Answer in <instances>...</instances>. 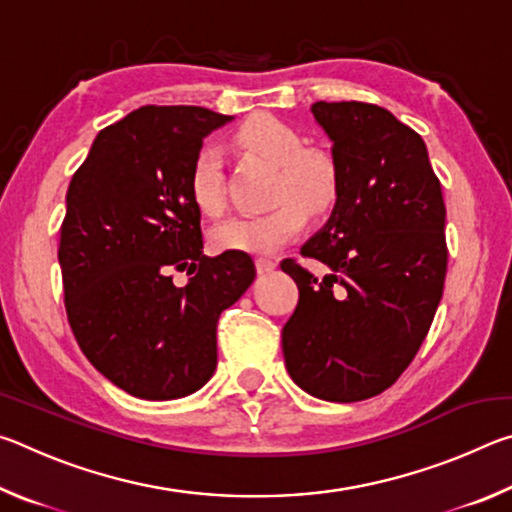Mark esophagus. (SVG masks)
<instances>
[{
	"label": "esophagus",
	"mask_w": 512,
	"mask_h": 512,
	"mask_svg": "<svg viewBox=\"0 0 512 512\" xmlns=\"http://www.w3.org/2000/svg\"><path fill=\"white\" fill-rule=\"evenodd\" d=\"M275 266H277V264L273 262V259H268V257H257V259H255L257 273H271Z\"/></svg>",
	"instance_id": "1"
}]
</instances>
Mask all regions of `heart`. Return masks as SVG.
Masks as SVG:
<instances>
[{
	"instance_id": "heart-1",
	"label": "heart",
	"mask_w": 512,
	"mask_h": 512,
	"mask_svg": "<svg viewBox=\"0 0 512 512\" xmlns=\"http://www.w3.org/2000/svg\"><path fill=\"white\" fill-rule=\"evenodd\" d=\"M235 144L275 167L271 210L232 216L212 230V246L221 253L268 255L296 239L307 225V212L325 214L339 198V167L332 155L305 149L296 126L275 115H253L235 131ZM187 192L196 210L216 216L225 207L221 153L205 144L187 171Z\"/></svg>"
}]
</instances>
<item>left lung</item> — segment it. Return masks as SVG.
I'll use <instances>...</instances> for the list:
<instances>
[{
  "label": "left lung",
  "mask_w": 512,
  "mask_h": 512,
  "mask_svg": "<svg viewBox=\"0 0 512 512\" xmlns=\"http://www.w3.org/2000/svg\"><path fill=\"white\" fill-rule=\"evenodd\" d=\"M332 140L339 198L300 255L318 280L280 264L300 298L282 329L291 379L327 402L384 393L409 368L436 316L447 275L445 201L422 137L375 103L316 101Z\"/></svg>",
  "instance_id": "obj_1"
}]
</instances>
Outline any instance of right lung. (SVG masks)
I'll use <instances>...</instances> for the list:
<instances>
[{"label": "right lung", "instance_id": "right-lung-1", "mask_svg": "<svg viewBox=\"0 0 512 512\" xmlns=\"http://www.w3.org/2000/svg\"><path fill=\"white\" fill-rule=\"evenodd\" d=\"M232 117L142 106L103 128L72 176L60 225L67 320L103 377L142 400H176L216 368V323L255 280L246 253L203 255L187 171ZM190 275L176 288L172 273Z\"/></svg>", "mask_w": 512, "mask_h": 512}]
</instances>
